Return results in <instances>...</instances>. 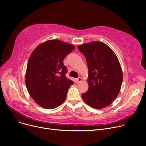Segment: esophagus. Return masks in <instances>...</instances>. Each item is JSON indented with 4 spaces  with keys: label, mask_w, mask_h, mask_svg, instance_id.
I'll return each instance as SVG.
<instances>
[{
    "label": "esophagus",
    "mask_w": 146,
    "mask_h": 146,
    "mask_svg": "<svg viewBox=\"0 0 146 146\" xmlns=\"http://www.w3.org/2000/svg\"><path fill=\"white\" fill-rule=\"evenodd\" d=\"M82 78H80V77H79L78 78H77V83H80V82H82Z\"/></svg>",
    "instance_id": "34e87169"
}]
</instances>
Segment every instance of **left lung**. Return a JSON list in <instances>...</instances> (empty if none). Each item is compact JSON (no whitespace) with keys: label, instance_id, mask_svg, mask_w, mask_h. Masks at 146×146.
I'll return each instance as SVG.
<instances>
[{"label":"left lung","instance_id":"8db88e82","mask_svg":"<svg viewBox=\"0 0 146 146\" xmlns=\"http://www.w3.org/2000/svg\"><path fill=\"white\" fill-rule=\"evenodd\" d=\"M88 67L89 89L82 96L90 106L101 109L110 105L120 91L122 72L115 54L106 44L94 41L79 45Z\"/></svg>","mask_w":146,"mask_h":146}]
</instances>
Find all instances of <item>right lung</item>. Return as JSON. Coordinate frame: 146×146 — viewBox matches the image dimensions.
<instances>
[{
    "mask_svg": "<svg viewBox=\"0 0 146 146\" xmlns=\"http://www.w3.org/2000/svg\"><path fill=\"white\" fill-rule=\"evenodd\" d=\"M73 45L57 40L45 41L33 51L27 64L25 83L34 101L45 109L62 104L68 89L74 82L66 77L64 58L73 50Z\"/></svg>",
    "mask_w": 146,
    "mask_h": 146,
    "instance_id": "right-lung-1",
    "label": "right lung"
}]
</instances>
